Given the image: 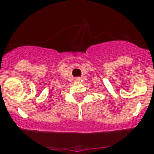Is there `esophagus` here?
<instances>
[{"instance_id":"34e87169","label":"esophagus","mask_w":154,"mask_h":154,"mask_svg":"<svg viewBox=\"0 0 154 154\" xmlns=\"http://www.w3.org/2000/svg\"><path fill=\"white\" fill-rule=\"evenodd\" d=\"M81 79H82L81 77H76V78H75V81H76V82H80Z\"/></svg>"}]
</instances>
